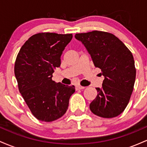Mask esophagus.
Segmentation results:
<instances>
[{"label": "esophagus", "mask_w": 147, "mask_h": 147, "mask_svg": "<svg viewBox=\"0 0 147 147\" xmlns=\"http://www.w3.org/2000/svg\"><path fill=\"white\" fill-rule=\"evenodd\" d=\"M84 88H85V87L82 86H79V85L76 86V89H77V90H82V89H84Z\"/></svg>", "instance_id": "obj_1"}]
</instances>
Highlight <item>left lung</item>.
Returning a JSON list of instances; mask_svg holds the SVG:
<instances>
[{
	"label": "left lung",
	"mask_w": 147,
	"mask_h": 147,
	"mask_svg": "<svg viewBox=\"0 0 147 147\" xmlns=\"http://www.w3.org/2000/svg\"><path fill=\"white\" fill-rule=\"evenodd\" d=\"M90 54L96 68L104 77L102 88L90 103L92 113L104 118L120 115L129 104L136 81V70L131 52L117 36L102 31L76 34Z\"/></svg>",
	"instance_id": "8db88e82"
}]
</instances>
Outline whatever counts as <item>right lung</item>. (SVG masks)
Wrapping results in <instances>:
<instances>
[{
  "label": "right lung",
  "mask_w": 147,
  "mask_h": 147,
  "mask_svg": "<svg viewBox=\"0 0 147 147\" xmlns=\"http://www.w3.org/2000/svg\"><path fill=\"white\" fill-rule=\"evenodd\" d=\"M72 38V34L42 32L33 35L20 49L14 65L18 90L32 113L43 122H52L68 109L74 86L52 79L61 65V56Z\"/></svg>",
  "instance_id": "obj_1"
}]
</instances>
